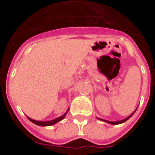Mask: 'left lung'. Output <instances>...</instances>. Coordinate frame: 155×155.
Segmentation results:
<instances>
[{"label":"left lung","instance_id":"1","mask_svg":"<svg viewBox=\"0 0 155 155\" xmlns=\"http://www.w3.org/2000/svg\"><path fill=\"white\" fill-rule=\"evenodd\" d=\"M137 110V109H136ZM136 110L134 111V113H132V114L130 115V116H129L128 117H127V118H126V119H124V120H120V121H116V122H111V121H108V120H103V119H100V118H98V120H102V121H104V122H106V123H108V124H113V125H116V124H123V123H124V122H126L127 121V120H128L130 118L131 116H133V115L134 114V113H135V112H136Z\"/></svg>","mask_w":155,"mask_h":155}]
</instances>
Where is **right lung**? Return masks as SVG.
Listing matches in <instances>:
<instances>
[{
    "instance_id": "obj_1",
    "label": "right lung",
    "mask_w": 155,
    "mask_h": 155,
    "mask_svg": "<svg viewBox=\"0 0 155 155\" xmlns=\"http://www.w3.org/2000/svg\"><path fill=\"white\" fill-rule=\"evenodd\" d=\"M68 111H69V109H68V111H67V112H66V113H64L63 116H60V117H58V118H57V119H54V120H50V121H37V120H32V119L29 118V117H28V116H27V117H28V119L31 122V123H33V124H36V125L40 126V127H47V126L53 125V124H57V123H58L59 121L62 120L63 119H64V117L66 116L67 113H68Z\"/></svg>"
}]
</instances>
